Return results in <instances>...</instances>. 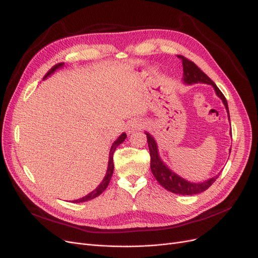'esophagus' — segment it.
<instances>
[{"label": "esophagus", "mask_w": 258, "mask_h": 258, "mask_svg": "<svg viewBox=\"0 0 258 258\" xmlns=\"http://www.w3.org/2000/svg\"><path fill=\"white\" fill-rule=\"evenodd\" d=\"M144 127V122L142 120H138V119H134V120H131L128 123H127V126H126V130H127V133L131 134L133 132H136L138 130H141Z\"/></svg>", "instance_id": "esophagus-1"}]
</instances>
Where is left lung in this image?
Wrapping results in <instances>:
<instances>
[{
    "mask_svg": "<svg viewBox=\"0 0 258 258\" xmlns=\"http://www.w3.org/2000/svg\"><path fill=\"white\" fill-rule=\"evenodd\" d=\"M178 57L182 60L183 64V81L186 85H194V84H207L212 86V88L215 91V94L222 99L226 111L228 113V118L230 120V115H229V108H228V103L223 95V93L220 91V89L216 87V85L213 83V81L203 72L200 68L192 62L191 60L187 59L186 57L182 55H178ZM146 137H147V143H148V148H150V155H151V169L154 174V177L156 180L159 182L161 186H163L166 190L177 194V195H183V196H194L201 194L203 191H205L206 189H208L214 182L215 180L219 178V174L215 175V177L204 181L202 183H191L182 177H180L179 174L173 172L169 167L164 163L162 159L160 158L159 155V150H158V145L154 137L151 134L145 133ZM231 152V151H230Z\"/></svg>",
    "mask_w": 258,
    "mask_h": 258,
    "instance_id": "8db88e82",
    "label": "left lung"
}]
</instances>
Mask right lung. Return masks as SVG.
<instances>
[{
	"label": "right lung",
	"instance_id": "add662e5",
	"mask_svg": "<svg viewBox=\"0 0 258 258\" xmlns=\"http://www.w3.org/2000/svg\"><path fill=\"white\" fill-rule=\"evenodd\" d=\"M63 62H60V63H57L54 66L53 68H51L50 71L45 75L44 79H46L47 77H49L51 74H53L54 72H55L57 69H61V68L63 67ZM126 138V134L125 133H122L120 136L118 137V139L116 141H114V143L112 144L111 146V151H110V154H108V164H107V170H106V173L104 175V178L102 180V182L96 187V189H94V190L90 194H88L87 196H85L84 198H80L78 200H74L73 203H81V202H87V201H90L92 199H95L96 197L100 196L104 190L105 188L107 187L108 183H110L111 181V178L113 175V171H114V163H113V155H114V152L117 148L118 145H120L122 142H123Z\"/></svg>",
	"mask_w": 258,
	"mask_h": 258
}]
</instances>
